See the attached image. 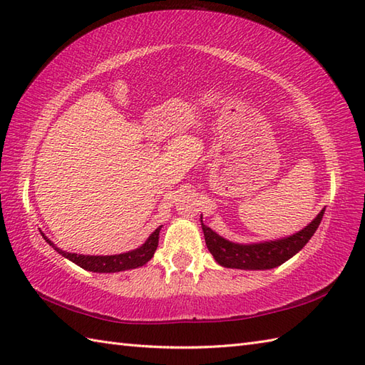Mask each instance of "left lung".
I'll use <instances>...</instances> for the list:
<instances>
[{
    "label": "left lung",
    "instance_id": "left-lung-1",
    "mask_svg": "<svg viewBox=\"0 0 365 365\" xmlns=\"http://www.w3.org/2000/svg\"><path fill=\"white\" fill-rule=\"evenodd\" d=\"M323 213L324 208L315 216L311 224L298 230L297 234L259 243L229 242L210 227H207L202 216H200V226H202L208 251L221 267L237 269H271L282 265L306 246L315 230L319 229Z\"/></svg>",
    "mask_w": 365,
    "mask_h": 365
}]
</instances>
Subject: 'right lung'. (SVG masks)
Masks as SVG:
<instances>
[{"instance_id":"right-lung-1","label":"right lung","mask_w":365,"mask_h":365,"mask_svg":"<svg viewBox=\"0 0 365 365\" xmlns=\"http://www.w3.org/2000/svg\"><path fill=\"white\" fill-rule=\"evenodd\" d=\"M160 230H161V226L155 229L149 235V238H147L141 246L136 247V250H131L128 252H122V254H113V255H84V254H76V252H67L61 250V247L54 246L51 240L46 238L42 232L41 234L45 238V242L50 246H53L54 250L63 255V257L73 262L75 265L81 267L83 269L92 271V273H119V271L143 267L153 257V254L157 251V246H158Z\"/></svg>"}]
</instances>
